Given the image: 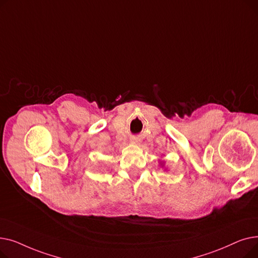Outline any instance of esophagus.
<instances>
[{
    "mask_svg": "<svg viewBox=\"0 0 258 258\" xmlns=\"http://www.w3.org/2000/svg\"><path fill=\"white\" fill-rule=\"evenodd\" d=\"M132 142L135 143V144H139V143H140V138H138V137H133V138H132Z\"/></svg>",
    "mask_w": 258,
    "mask_h": 258,
    "instance_id": "esophagus-1",
    "label": "esophagus"
}]
</instances>
